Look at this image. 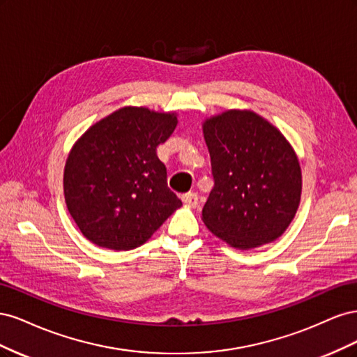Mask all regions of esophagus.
Segmentation results:
<instances>
[{
    "label": "esophagus",
    "mask_w": 357,
    "mask_h": 357,
    "mask_svg": "<svg viewBox=\"0 0 357 357\" xmlns=\"http://www.w3.org/2000/svg\"><path fill=\"white\" fill-rule=\"evenodd\" d=\"M181 201L185 202L186 205H189V207H197V205H198V195H197V193H193V192H189V193H185V195L181 197Z\"/></svg>",
    "instance_id": "esophagus-1"
}]
</instances>
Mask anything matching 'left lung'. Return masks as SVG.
<instances>
[{"label": "left lung", "mask_w": 357, "mask_h": 357, "mask_svg": "<svg viewBox=\"0 0 357 357\" xmlns=\"http://www.w3.org/2000/svg\"><path fill=\"white\" fill-rule=\"evenodd\" d=\"M214 188L202 222L240 250L275 241L301 202L302 172L294 147L252 110L231 109L202 122Z\"/></svg>", "instance_id": "1"}]
</instances>
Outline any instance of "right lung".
<instances>
[{
    "mask_svg": "<svg viewBox=\"0 0 357 357\" xmlns=\"http://www.w3.org/2000/svg\"><path fill=\"white\" fill-rule=\"evenodd\" d=\"M177 122L174 112L128 105L93 123L74 143L63 168V197L91 243L131 250L181 207L156 155Z\"/></svg>",
    "mask_w": 357,
    "mask_h": 357,
    "instance_id": "right-lung-1",
    "label": "right lung"
}]
</instances>
